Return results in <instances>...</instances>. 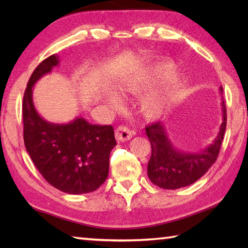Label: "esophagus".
<instances>
[{"mask_svg": "<svg viewBox=\"0 0 248 248\" xmlns=\"http://www.w3.org/2000/svg\"><path fill=\"white\" fill-rule=\"evenodd\" d=\"M132 131L125 125H119L115 131V139L119 141H125L132 139Z\"/></svg>", "mask_w": 248, "mask_h": 248, "instance_id": "obj_1", "label": "esophagus"}]
</instances>
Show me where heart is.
Masks as SVG:
<instances>
[{
	"instance_id": "1",
	"label": "heart",
	"mask_w": 248,
	"mask_h": 248,
	"mask_svg": "<svg viewBox=\"0 0 248 248\" xmlns=\"http://www.w3.org/2000/svg\"><path fill=\"white\" fill-rule=\"evenodd\" d=\"M173 72V66L170 64H156L149 68L143 76L125 82L121 86V92L129 94H139L154 85L157 81L170 77ZM184 86V80L181 77H170L156 93L147 97L141 103V112L147 118H157L175 103ZM105 101L113 108H120L123 101L119 94L115 92L105 93Z\"/></svg>"
}]
</instances>
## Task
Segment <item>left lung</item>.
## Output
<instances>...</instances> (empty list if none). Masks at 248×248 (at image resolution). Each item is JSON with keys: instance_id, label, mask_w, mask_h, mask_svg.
I'll use <instances>...</instances> for the list:
<instances>
[{"instance_id": "left-lung-1", "label": "left lung", "mask_w": 248, "mask_h": 248, "mask_svg": "<svg viewBox=\"0 0 248 248\" xmlns=\"http://www.w3.org/2000/svg\"><path fill=\"white\" fill-rule=\"evenodd\" d=\"M219 92L223 93L222 86ZM222 107L223 123L219 132L211 145L199 152H184L175 148L161 121L147 125L146 134L151 145L147 172L152 183L165 189H176L196 182L209 170L217 159L227 124L224 100Z\"/></svg>"}]
</instances>
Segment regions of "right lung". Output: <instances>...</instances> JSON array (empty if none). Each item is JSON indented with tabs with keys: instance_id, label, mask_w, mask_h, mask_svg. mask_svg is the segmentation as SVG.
<instances>
[{
	"instance_id": "add662e5",
	"label": "right lung",
	"mask_w": 248,
	"mask_h": 248,
	"mask_svg": "<svg viewBox=\"0 0 248 248\" xmlns=\"http://www.w3.org/2000/svg\"><path fill=\"white\" fill-rule=\"evenodd\" d=\"M60 64L53 54L37 66L25 89L22 115L26 151L46 182L68 194L93 192L107 180L109 154L116 146L112 125L77 117L68 124L45 120L33 102V86Z\"/></svg>"
}]
</instances>
